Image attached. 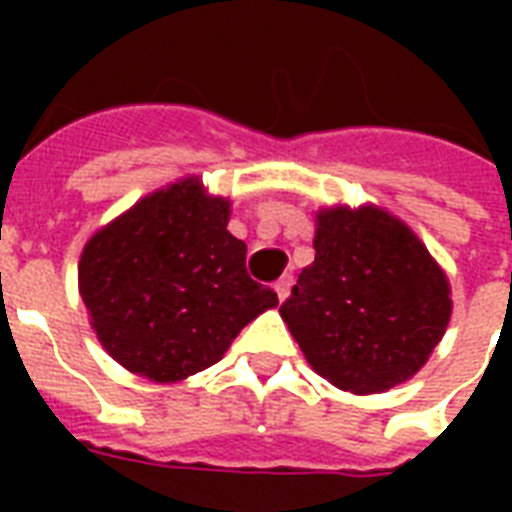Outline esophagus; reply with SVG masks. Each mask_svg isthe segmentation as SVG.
<instances>
[{"label":"esophagus","instance_id":"1","mask_svg":"<svg viewBox=\"0 0 512 512\" xmlns=\"http://www.w3.org/2000/svg\"><path fill=\"white\" fill-rule=\"evenodd\" d=\"M273 289H276V295H279V300L284 303L289 297V292H292V276H281V279L273 284Z\"/></svg>","mask_w":512,"mask_h":512}]
</instances>
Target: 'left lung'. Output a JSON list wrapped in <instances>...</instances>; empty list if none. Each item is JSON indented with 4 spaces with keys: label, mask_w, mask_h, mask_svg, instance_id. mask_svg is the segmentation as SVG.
<instances>
[{
    "label": "left lung",
    "mask_w": 512,
    "mask_h": 512,
    "mask_svg": "<svg viewBox=\"0 0 512 512\" xmlns=\"http://www.w3.org/2000/svg\"><path fill=\"white\" fill-rule=\"evenodd\" d=\"M313 249L316 260L279 308L313 372L356 396L412 380L452 319L436 257L372 201L316 209Z\"/></svg>",
    "instance_id": "8db88e82"
}]
</instances>
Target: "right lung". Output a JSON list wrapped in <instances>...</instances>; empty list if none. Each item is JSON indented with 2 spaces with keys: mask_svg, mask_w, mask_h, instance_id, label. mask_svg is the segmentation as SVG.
Wrapping results in <instances>:
<instances>
[{
  "mask_svg": "<svg viewBox=\"0 0 512 512\" xmlns=\"http://www.w3.org/2000/svg\"><path fill=\"white\" fill-rule=\"evenodd\" d=\"M231 207V196L185 175L87 239L79 295L98 342L127 372L156 385L188 380L279 305L247 276V244L228 231Z\"/></svg>",
  "mask_w": 512,
  "mask_h": 512,
  "instance_id": "obj_1",
  "label": "right lung"
}]
</instances>
